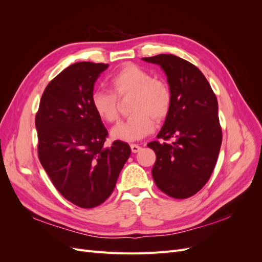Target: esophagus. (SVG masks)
<instances>
[{
  "instance_id": "obj_1",
  "label": "esophagus",
  "mask_w": 262,
  "mask_h": 262,
  "mask_svg": "<svg viewBox=\"0 0 262 262\" xmlns=\"http://www.w3.org/2000/svg\"><path fill=\"white\" fill-rule=\"evenodd\" d=\"M130 147H131L132 153H138V152H140V150H141V146L137 145V144H131Z\"/></svg>"
}]
</instances>
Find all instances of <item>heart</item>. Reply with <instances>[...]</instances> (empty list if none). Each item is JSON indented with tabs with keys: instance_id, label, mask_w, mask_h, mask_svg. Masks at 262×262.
Wrapping results in <instances>:
<instances>
[{
	"instance_id": "1",
	"label": "heart",
	"mask_w": 262,
	"mask_h": 262,
	"mask_svg": "<svg viewBox=\"0 0 262 262\" xmlns=\"http://www.w3.org/2000/svg\"><path fill=\"white\" fill-rule=\"evenodd\" d=\"M110 91H96L92 95V106L106 122H115L119 116L117 98L131 95L132 115L112 130V137L122 142H136L155 129L154 119L161 121L171 107V91L167 83L153 78L150 73L132 63L123 66L109 82Z\"/></svg>"
}]
</instances>
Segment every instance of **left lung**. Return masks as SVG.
<instances>
[{"mask_svg":"<svg viewBox=\"0 0 262 262\" xmlns=\"http://www.w3.org/2000/svg\"><path fill=\"white\" fill-rule=\"evenodd\" d=\"M160 66L171 91V107L158 139L152 176L158 189L175 199H187L207 184L215 167L222 144L219 105L207 78L191 63L173 54L143 58Z\"/></svg>","mask_w":262,"mask_h":262,"instance_id":"obj_1","label":"left lung"}]
</instances>
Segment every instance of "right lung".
Wrapping results in <instances>:
<instances>
[{
	"label": "right lung",
	"mask_w": 262,
	"mask_h": 262,
	"mask_svg": "<svg viewBox=\"0 0 262 262\" xmlns=\"http://www.w3.org/2000/svg\"><path fill=\"white\" fill-rule=\"evenodd\" d=\"M108 64L77 62L46 87L36 115L38 156L58 191L80 208L101 204L113 193L131 154L115 141L92 106L95 82Z\"/></svg>",
	"instance_id": "obj_1"
}]
</instances>
